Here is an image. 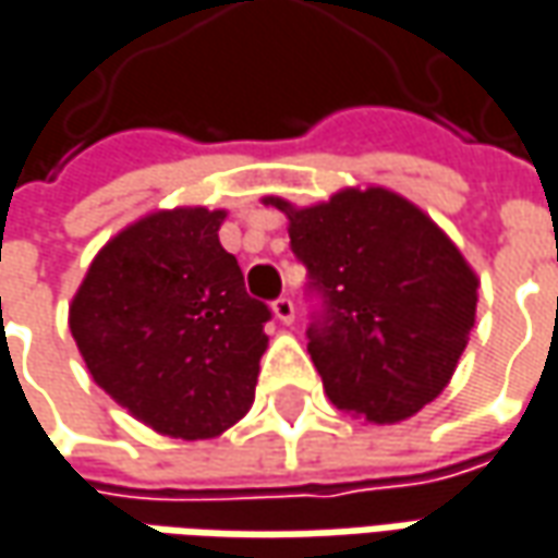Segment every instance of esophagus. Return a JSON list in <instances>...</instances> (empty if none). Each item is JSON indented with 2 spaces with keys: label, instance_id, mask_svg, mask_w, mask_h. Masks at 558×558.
I'll return each mask as SVG.
<instances>
[{
  "label": "esophagus",
  "instance_id": "obj_1",
  "mask_svg": "<svg viewBox=\"0 0 558 558\" xmlns=\"http://www.w3.org/2000/svg\"><path fill=\"white\" fill-rule=\"evenodd\" d=\"M275 317H278L280 324H293V317H296V305H293V299L290 296H280L275 299Z\"/></svg>",
  "mask_w": 558,
  "mask_h": 558
}]
</instances>
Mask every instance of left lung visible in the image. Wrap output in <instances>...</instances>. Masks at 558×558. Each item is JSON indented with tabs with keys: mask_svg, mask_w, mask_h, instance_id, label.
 Here are the masks:
<instances>
[{
	"mask_svg": "<svg viewBox=\"0 0 558 558\" xmlns=\"http://www.w3.org/2000/svg\"><path fill=\"white\" fill-rule=\"evenodd\" d=\"M290 250L305 265L308 355L342 413L398 423L448 386L470 342L478 280L433 219L392 191H339L293 209Z\"/></svg>",
	"mask_w": 558,
	"mask_h": 558,
	"instance_id": "left-lung-1",
	"label": "left lung"
}]
</instances>
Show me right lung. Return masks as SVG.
Instances as JSON below:
<instances>
[{
  "label": "right lung",
  "instance_id": "obj_1",
  "mask_svg": "<svg viewBox=\"0 0 558 558\" xmlns=\"http://www.w3.org/2000/svg\"><path fill=\"white\" fill-rule=\"evenodd\" d=\"M225 213L172 209L107 243L70 305L88 374L150 429L213 438L256 398L271 308L219 243Z\"/></svg>",
  "mask_w": 558,
  "mask_h": 558
}]
</instances>
